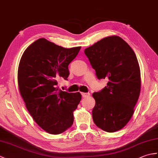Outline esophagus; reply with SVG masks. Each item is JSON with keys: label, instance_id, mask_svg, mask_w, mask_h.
<instances>
[{"label": "esophagus", "instance_id": "obj_1", "mask_svg": "<svg viewBox=\"0 0 158 158\" xmlns=\"http://www.w3.org/2000/svg\"><path fill=\"white\" fill-rule=\"evenodd\" d=\"M81 95L83 98H87V97H89L90 96L89 93H81Z\"/></svg>", "mask_w": 158, "mask_h": 158}]
</instances>
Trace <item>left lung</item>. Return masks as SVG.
I'll use <instances>...</instances> for the list:
<instances>
[{"mask_svg": "<svg viewBox=\"0 0 158 158\" xmlns=\"http://www.w3.org/2000/svg\"><path fill=\"white\" fill-rule=\"evenodd\" d=\"M98 79H109L101 91L93 93L92 118L107 132L125 126L133 115L140 92V71L135 53L117 36L104 38L85 49Z\"/></svg>", "mask_w": 158, "mask_h": 158, "instance_id": "1", "label": "left lung"}]
</instances>
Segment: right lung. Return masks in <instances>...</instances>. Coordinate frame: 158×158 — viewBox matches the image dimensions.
I'll return each mask as SVG.
<instances>
[{"mask_svg":"<svg viewBox=\"0 0 158 158\" xmlns=\"http://www.w3.org/2000/svg\"><path fill=\"white\" fill-rule=\"evenodd\" d=\"M80 49H66L41 38L28 47L20 60V94L35 122L52 135H59L71 127L73 111L81 99L79 92H64L58 87L60 79L67 80L69 64Z\"/></svg>","mask_w":158,"mask_h":158,"instance_id":"add662e5","label":"right lung"}]
</instances>
